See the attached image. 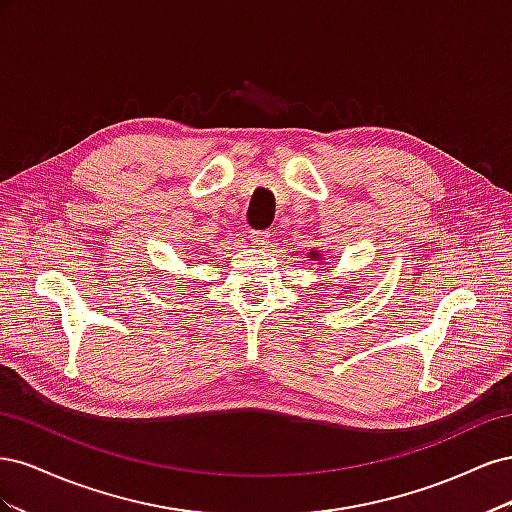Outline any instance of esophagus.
<instances>
[{"mask_svg": "<svg viewBox=\"0 0 512 512\" xmlns=\"http://www.w3.org/2000/svg\"><path fill=\"white\" fill-rule=\"evenodd\" d=\"M250 239H252V243L256 247H269L271 245V235H269L267 230H252Z\"/></svg>", "mask_w": 512, "mask_h": 512, "instance_id": "1", "label": "esophagus"}]
</instances>
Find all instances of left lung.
<instances>
[{"label": "left lung", "instance_id": "obj_1", "mask_svg": "<svg viewBox=\"0 0 512 512\" xmlns=\"http://www.w3.org/2000/svg\"><path fill=\"white\" fill-rule=\"evenodd\" d=\"M312 254H314V252H312Z\"/></svg>", "mask_w": 512, "mask_h": 512}]
</instances>
